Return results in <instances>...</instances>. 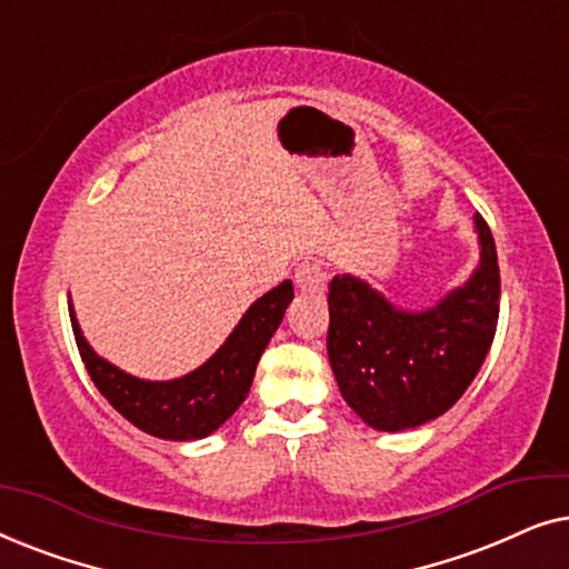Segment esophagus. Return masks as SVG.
Here are the masks:
<instances>
[{
  "mask_svg": "<svg viewBox=\"0 0 569 569\" xmlns=\"http://www.w3.org/2000/svg\"><path fill=\"white\" fill-rule=\"evenodd\" d=\"M295 287L300 292H323L326 290V269L318 261H302L295 269Z\"/></svg>",
  "mask_w": 569,
  "mask_h": 569,
  "instance_id": "obj_1",
  "label": "esophagus"
}]
</instances>
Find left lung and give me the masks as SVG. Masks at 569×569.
<instances>
[{
  "instance_id": "left-lung-1",
  "label": "left lung",
  "mask_w": 569,
  "mask_h": 569,
  "mask_svg": "<svg viewBox=\"0 0 569 569\" xmlns=\"http://www.w3.org/2000/svg\"><path fill=\"white\" fill-rule=\"evenodd\" d=\"M479 263L427 310L396 308L352 274L329 284V362L345 401L380 432L432 422L461 399L492 347L500 267L492 230L473 214Z\"/></svg>"
}]
</instances>
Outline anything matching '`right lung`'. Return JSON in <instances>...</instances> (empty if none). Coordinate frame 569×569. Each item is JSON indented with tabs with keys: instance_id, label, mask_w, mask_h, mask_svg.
<instances>
[{
	"instance_id": "1",
	"label": "right lung",
	"mask_w": 569,
	"mask_h": 569,
	"mask_svg": "<svg viewBox=\"0 0 569 569\" xmlns=\"http://www.w3.org/2000/svg\"><path fill=\"white\" fill-rule=\"evenodd\" d=\"M292 298L290 279L261 295L204 365L173 380H144L116 368L82 337L72 300H69V318L84 368L108 403L152 438L186 442L220 430L246 401L256 365L282 323Z\"/></svg>"
}]
</instances>
